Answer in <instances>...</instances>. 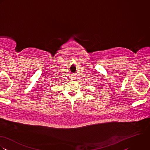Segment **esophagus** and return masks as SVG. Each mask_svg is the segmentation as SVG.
Returning a JSON list of instances; mask_svg holds the SVG:
<instances>
[{
	"label": "esophagus",
	"instance_id": "obj_1",
	"mask_svg": "<svg viewBox=\"0 0 150 150\" xmlns=\"http://www.w3.org/2000/svg\"><path fill=\"white\" fill-rule=\"evenodd\" d=\"M75 79V77H72V80H75V79Z\"/></svg>",
	"mask_w": 150,
	"mask_h": 150
}]
</instances>
